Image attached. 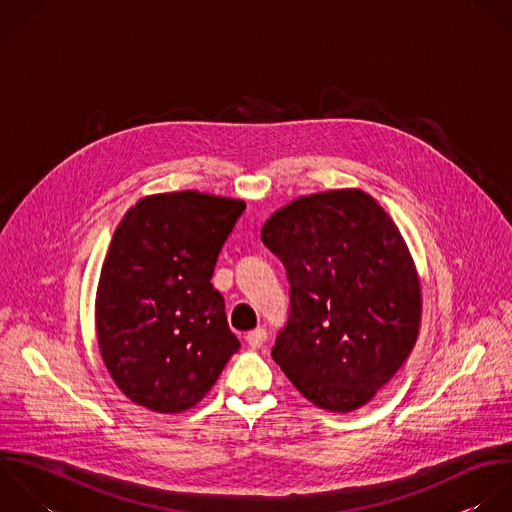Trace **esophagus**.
<instances>
[{
  "label": "esophagus",
  "mask_w": 512,
  "mask_h": 512,
  "mask_svg": "<svg viewBox=\"0 0 512 512\" xmlns=\"http://www.w3.org/2000/svg\"><path fill=\"white\" fill-rule=\"evenodd\" d=\"M245 341L249 343V347H251V349H259V347H263V343L267 341V331H265L263 327L253 329V331H249V333H247Z\"/></svg>",
  "instance_id": "obj_1"
}]
</instances>
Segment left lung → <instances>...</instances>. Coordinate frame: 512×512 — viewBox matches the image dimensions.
<instances>
[{"label":"left lung","mask_w":512,"mask_h":512,"mask_svg":"<svg viewBox=\"0 0 512 512\" xmlns=\"http://www.w3.org/2000/svg\"><path fill=\"white\" fill-rule=\"evenodd\" d=\"M261 239L291 285L271 357L317 407H363L419 335L421 283L401 231L369 193L335 189L275 211Z\"/></svg>","instance_id":"8db88e82"}]
</instances>
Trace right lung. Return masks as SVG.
Masks as SVG:
<instances>
[{
  "label": "right lung",
  "instance_id": "add662e5",
  "mask_svg": "<svg viewBox=\"0 0 512 512\" xmlns=\"http://www.w3.org/2000/svg\"><path fill=\"white\" fill-rule=\"evenodd\" d=\"M245 211L199 191L139 199L117 225L95 297L103 363L121 393L155 413L195 407L241 343L211 277Z\"/></svg>",
  "mask_w": 512,
  "mask_h": 512
}]
</instances>
